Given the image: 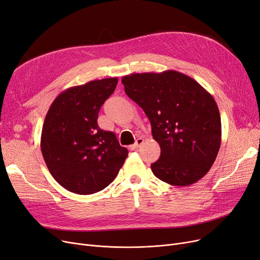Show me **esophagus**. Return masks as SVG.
<instances>
[{
	"label": "esophagus",
	"mask_w": 260,
	"mask_h": 260,
	"mask_svg": "<svg viewBox=\"0 0 260 260\" xmlns=\"http://www.w3.org/2000/svg\"><path fill=\"white\" fill-rule=\"evenodd\" d=\"M143 143H144V139H143V138H138V139L136 140V142H135V144H133L132 148L135 149V150H137V149L140 148V146H141Z\"/></svg>",
	"instance_id": "34e87169"
}]
</instances>
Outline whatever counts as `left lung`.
I'll return each instance as SVG.
<instances>
[{"mask_svg": "<svg viewBox=\"0 0 260 260\" xmlns=\"http://www.w3.org/2000/svg\"><path fill=\"white\" fill-rule=\"evenodd\" d=\"M125 93L148 116L160 145L154 175L172 186H189L209 171L221 145V118L212 95L174 70L133 73L122 78Z\"/></svg>", "mask_w": 260, "mask_h": 260, "instance_id": "left-lung-1", "label": "left lung"}]
</instances>
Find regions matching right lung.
<instances>
[{
  "mask_svg": "<svg viewBox=\"0 0 260 260\" xmlns=\"http://www.w3.org/2000/svg\"><path fill=\"white\" fill-rule=\"evenodd\" d=\"M118 77L68 88L44 119L40 148L54 179L76 194H92L116 178L128 155L115 133L101 129V106L114 93Z\"/></svg>",
  "mask_w": 260,
  "mask_h": 260,
  "instance_id": "right-lung-1",
  "label": "right lung"
}]
</instances>
